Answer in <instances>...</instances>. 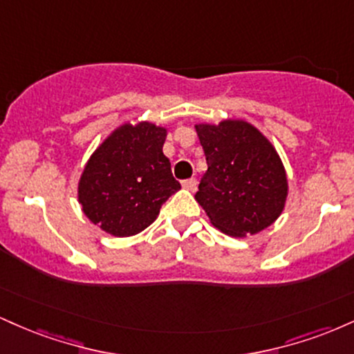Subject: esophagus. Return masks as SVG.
<instances>
[{"instance_id": "obj_1", "label": "esophagus", "mask_w": 354, "mask_h": 354, "mask_svg": "<svg viewBox=\"0 0 354 354\" xmlns=\"http://www.w3.org/2000/svg\"><path fill=\"white\" fill-rule=\"evenodd\" d=\"M183 185V188L185 189H188V191H196V180H194V178H189V180H185L181 183Z\"/></svg>"}]
</instances>
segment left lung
Returning <instances> with one entry per match:
<instances>
[{
  "label": "left lung",
  "instance_id": "left-lung-1",
  "mask_svg": "<svg viewBox=\"0 0 354 354\" xmlns=\"http://www.w3.org/2000/svg\"><path fill=\"white\" fill-rule=\"evenodd\" d=\"M208 169L196 201L211 223L230 236H246L268 228L281 214L288 181L278 153L246 121L198 124Z\"/></svg>",
  "mask_w": 354,
  "mask_h": 354
}]
</instances>
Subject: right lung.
I'll return each instance as SVG.
<instances>
[{"mask_svg":"<svg viewBox=\"0 0 354 354\" xmlns=\"http://www.w3.org/2000/svg\"><path fill=\"white\" fill-rule=\"evenodd\" d=\"M166 129L151 123L118 128L89 158L80 180L84 214L113 236H133L181 189L163 154Z\"/></svg>","mask_w":354,"mask_h":354,"instance_id":"1","label":"right lung"}]
</instances>
